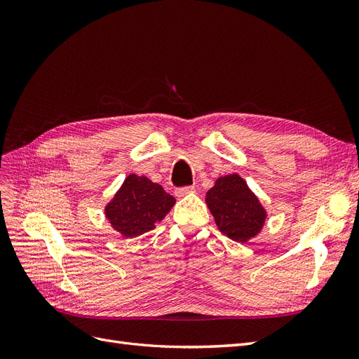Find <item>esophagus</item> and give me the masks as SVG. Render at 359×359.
I'll use <instances>...</instances> for the list:
<instances>
[{
  "mask_svg": "<svg viewBox=\"0 0 359 359\" xmlns=\"http://www.w3.org/2000/svg\"><path fill=\"white\" fill-rule=\"evenodd\" d=\"M193 190H194V186H184V187H178L175 190V194H177L178 198H182V196H186V194H189Z\"/></svg>",
  "mask_w": 359,
  "mask_h": 359,
  "instance_id": "obj_1",
  "label": "esophagus"
}]
</instances>
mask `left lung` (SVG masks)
Here are the masks:
<instances>
[{"label": "left lung", "mask_w": 359, "mask_h": 359, "mask_svg": "<svg viewBox=\"0 0 359 359\" xmlns=\"http://www.w3.org/2000/svg\"><path fill=\"white\" fill-rule=\"evenodd\" d=\"M206 205L219 229L236 243H245L257 235L265 223L264 206L236 173L215 181L206 193Z\"/></svg>", "instance_id": "left-lung-1"}]
</instances>
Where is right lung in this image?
Segmentation results:
<instances>
[{"mask_svg": "<svg viewBox=\"0 0 359 359\" xmlns=\"http://www.w3.org/2000/svg\"><path fill=\"white\" fill-rule=\"evenodd\" d=\"M175 203V198L147 177L128 175L123 187L106 206V217L115 231L135 238L163 220Z\"/></svg>", "mask_w": 359, "mask_h": 359, "instance_id": "1", "label": "right lung"}]
</instances>
